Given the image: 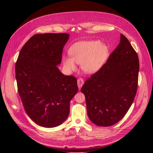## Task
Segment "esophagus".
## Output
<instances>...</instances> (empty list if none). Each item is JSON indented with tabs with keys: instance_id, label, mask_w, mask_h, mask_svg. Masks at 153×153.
Returning a JSON list of instances; mask_svg holds the SVG:
<instances>
[{
	"instance_id": "34e87169",
	"label": "esophagus",
	"mask_w": 153,
	"mask_h": 153,
	"mask_svg": "<svg viewBox=\"0 0 153 153\" xmlns=\"http://www.w3.org/2000/svg\"><path fill=\"white\" fill-rule=\"evenodd\" d=\"M77 84H78V88H79V89H80V88L82 87V85H84V80L82 79V78H78V79L77 80Z\"/></svg>"
}]
</instances>
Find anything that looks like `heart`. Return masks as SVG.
<instances>
[{
    "label": "heart",
    "instance_id": "b5f03b06",
    "mask_svg": "<svg viewBox=\"0 0 153 153\" xmlns=\"http://www.w3.org/2000/svg\"><path fill=\"white\" fill-rule=\"evenodd\" d=\"M71 57L62 58L63 65L68 71L75 70V62L81 64L83 71L87 73L96 72L102 66L108 56V49L100 41H80L73 44L69 50Z\"/></svg>",
    "mask_w": 153,
    "mask_h": 153
}]
</instances>
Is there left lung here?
I'll return each mask as SVG.
<instances>
[{"label": "left lung", "instance_id": "1", "mask_svg": "<svg viewBox=\"0 0 153 153\" xmlns=\"http://www.w3.org/2000/svg\"><path fill=\"white\" fill-rule=\"evenodd\" d=\"M138 71V55L121 34L119 44L107 61L87 78L81 89L92 123L110 126L123 118L137 93Z\"/></svg>", "mask_w": 153, "mask_h": 153}]
</instances>
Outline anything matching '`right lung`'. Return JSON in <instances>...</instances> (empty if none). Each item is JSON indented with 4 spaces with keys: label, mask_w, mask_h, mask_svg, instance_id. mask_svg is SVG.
<instances>
[{
    "label": "right lung",
    "mask_w": 153,
    "mask_h": 153,
    "mask_svg": "<svg viewBox=\"0 0 153 153\" xmlns=\"http://www.w3.org/2000/svg\"><path fill=\"white\" fill-rule=\"evenodd\" d=\"M69 39L66 33L35 34L20 50L15 64L18 94L26 113L37 124L53 128L69 114V103L78 91L74 76L56 66Z\"/></svg>",
    "instance_id": "1"
}]
</instances>
